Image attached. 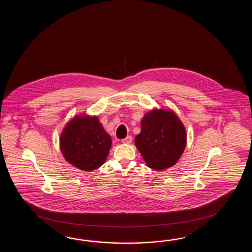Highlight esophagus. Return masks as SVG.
<instances>
[{"label":"esophagus","mask_w":252,"mask_h":252,"mask_svg":"<svg viewBox=\"0 0 252 252\" xmlns=\"http://www.w3.org/2000/svg\"><path fill=\"white\" fill-rule=\"evenodd\" d=\"M131 141H132L131 136H127L125 139H122V142H123V143H126V144L131 143Z\"/></svg>","instance_id":"esophagus-1"}]
</instances>
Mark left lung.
Here are the masks:
<instances>
[{"label":"left lung","mask_w":252,"mask_h":252,"mask_svg":"<svg viewBox=\"0 0 252 252\" xmlns=\"http://www.w3.org/2000/svg\"><path fill=\"white\" fill-rule=\"evenodd\" d=\"M187 143L186 129L177 115L170 111L154 110L141 122V131L135 144L147 166L163 170L175 165Z\"/></svg>","instance_id":"8db88e82"}]
</instances>
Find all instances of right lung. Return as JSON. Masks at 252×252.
<instances>
[{"label": "right lung", "instance_id": "right-lung-1", "mask_svg": "<svg viewBox=\"0 0 252 252\" xmlns=\"http://www.w3.org/2000/svg\"><path fill=\"white\" fill-rule=\"evenodd\" d=\"M112 146V139L97 117H76L64 128L60 149L70 164L84 171L102 166Z\"/></svg>", "mask_w": 252, "mask_h": 252}]
</instances>
